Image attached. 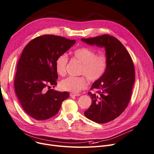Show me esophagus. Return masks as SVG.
<instances>
[{"mask_svg":"<svg viewBox=\"0 0 154 154\" xmlns=\"http://www.w3.org/2000/svg\"><path fill=\"white\" fill-rule=\"evenodd\" d=\"M80 95L79 94H72V93H70V97H79Z\"/></svg>","mask_w":154,"mask_h":154,"instance_id":"1","label":"esophagus"}]
</instances>
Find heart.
I'll list each match as a JSON object with an SVG mask.
<instances>
[{"mask_svg":"<svg viewBox=\"0 0 154 154\" xmlns=\"http://www.w3.org/2000/svg\"><path fill=\"white\" fill-rule=\"evenodd\" d=\"M73 56L82 64L80 74L85 75L90 82H97L105 74L107 67V57L104 54L96 55L93 50L80 48L74 51ZM68 57L66 54H62L57 57L56 69L59 75H65ZM60 85L63 90L77 93L87 87V81L84 77L70 76L61 81Z\"/></svg>","mask_w":154,"mask_h":154,"instance_id":"1","label":"heart"}]
</instances>
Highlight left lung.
<instances>
[{
  "label": "left lung",
  "mask_w": 154,
  "mask_h": 154,
  "mask_svg": "<svg viewBox=\"0 0 154 154\" xmlns=\"http://www.w3.org/2000/svg\"><path fill=\"white\" fill-rule=\"evenodd\" d=\"M81 40L105 49L106 69L91 85V89L98 90V94L88 93L92 103L84 115L97 123H106L118 117L129 103L135 81L134 64L125 47L113 36L103 35Z\"/></svg>",
  "instance_id": "1"
}]
</instances>
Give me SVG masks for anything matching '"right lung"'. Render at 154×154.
<instances>
[{
  "mask_svg": "<svg viewBox=\"0 0 154 154\" xmlns=\"http://www.w3.org/2000/svg\"><path fill=\"white\" fill-rule=\"evenodd\" d=\"M75 43V40L46 35L32 39L23 49L17 67L14 87L20 104L31 117L39 121L52 118L69 97L67 91L49 88L57 85V57Z\"/></svg>",
  "mask_w": 154,
  "mask_h": 154,
  "instance_id": "add662e5",
  "label": "right lung"
}]
</instances>
